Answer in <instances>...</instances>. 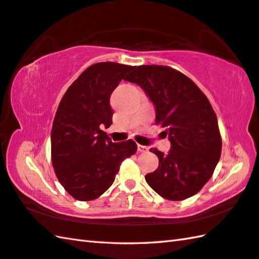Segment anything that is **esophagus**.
<instances>
[{"mask_svg":"<svg viewBox=\"0 0 259 259\" xmlns=\"http://www.w3.org/2000/svg\"><path fill=\"white\" fill-rule=\"evenodd\" d=\"M137 151L141 152V153H144V152H147V151H149V147L139 144V145H137Z\"/></svg>","mask_w":259,"mask_h":259,"instance_id":"esophagus-1","label":"esophagus"}]
</instances>
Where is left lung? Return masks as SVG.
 I'll return each instance as SVG.
<instances>
[{
	"label": "left lung",
	"instance_id": "obj_1",
	"mask_svg": "<svg viewBox=\"0 0 259 259\" xmlns=\"http://www.w3.org/2000/svg\"><path fill=\"white\" fill-rule=\"evenodd\" d=\"M126 80L139 85L155 107L156 124L171 142L167 154L151 149L159 167L145 176L162 198L180 201L202 189L221 153L218 119L208 98L191 79L165 66H139Z\"/></svg>",
	"mask_w": 259,
	"mask_h": 259
}]
</instances>
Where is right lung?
<instances>
[{"label":"right lung","instance_id":"right-lung-1","mask_svg":"<svg viewBox=\"0 0 259 259\" xmlns=\"http://www.w3.org/2000/svg\"><path fill=\"white\" fill-rule=\"evenodd\" d=\"M135 67L98 62L67 89L51 131V160L61 186L79 201H91L112 186L119 165L137 150L134 141L113 143L102 131L113 124L110 95Z\"/></svg>","mask_w":259,"mask_h":259}]
</instances>
